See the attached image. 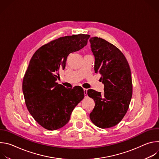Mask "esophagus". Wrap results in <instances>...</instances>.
<instances>
[{"label": "esophagus", "instance_id": "obj_1", "mask_svg": "<svg viewBox=\"0 0 159 159\" xmlns=\"http://www.w3.org/2000/svg\"><path fill=\"white\" fill-rule=\"evenodd\" d=\"M84 96H85V98H87V89H84Z\"/></svg>", "mask_w": 159, "mask_h": 159}]
</instances>
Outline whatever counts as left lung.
<instances>
[{
	"mask_svg": "<svg viewBox=\"0 0 159 159\" xmlns=\"http://www.w3.org/2000/svg\"><path fill=\"white\" fill-rule=\"evenodd\" d=\"M89 41L95 57V72L101 75L104 85L102 94L87 90L95 102L89 116L98 127L108 128L118 124L128 109L133 93L131 70L125 55L115 45L98 37Z\"/></svg>",
	"mask_w": 159,
	"mask_h": 159,
	"instance_id": "obj_1",
	"label": "left lung"
}]
</instances>
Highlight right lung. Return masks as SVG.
Masks as SVG:
<instances>
[{
  "mask_svg": "<svg viewBox=\"0 0 159 159\" xmlns=\"http://www.w3.org/2000/svg\"><path fill=\"white\" fill-rule=\"evenodd\" d=\"M89 34L60 37L41 47L33 55L22 80L26 107L42 127L56 130L69 121L75 107L84 99L80 86L65 88L56 82L67 57L87 43Z\"/></svg>",
  "mask_w": 159,
  "mask_h": 159,
  "instance_id": "add662e5",
  "label": "right lung"
}]
</instances>
